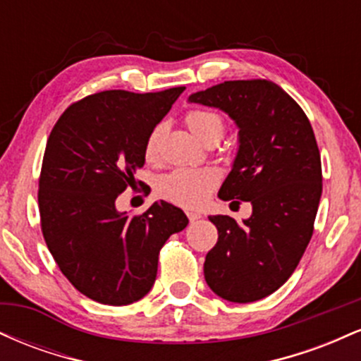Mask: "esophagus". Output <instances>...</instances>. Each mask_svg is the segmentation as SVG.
<instances>
[{"label":"esophagus","mask_w":361,"mask_h":361,"mask_svg":"<svg viewBox=\"0 0 361 361\" xmlns=\"http://www.w3.org/2000/svg\"><path fill=\"white\" fill-rule=\"evenodd\" d=\"M186 215H188V219H190V222H197L198 221V219H200L202 217V215L200 214H195V212H188V214H186Z\"/></svg>","instance_id":"1"}]
</instances>
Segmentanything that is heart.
<instances>
[{
	"label": "heart",
	"instance_id": "obj_1",
	"mask_svg": "<svg viewBox=\"0 0 361 361\" xmlns=\"http://www.w3.org/2000/svg\"><path fill=\"white\" fill-rule=\"evenodd\" d=\"M186 127L204 144L217 142L222 137L226 122L217 111L192 110L185 117ZM164 134L163 123H157L149 130L144 142V156L147 161H156L159 157L161 139ZM219 173L214 168L202 169H176L164 176L159 183V193L173 204L185 209H200L209 200L212 190L217 186Z\"/></svg>",
	"mask_w": 361,
	"mask_h": 361
}]
</instances>
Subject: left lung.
Wrapping results in <instances>:
<instances>
[{
    "label": "left lung",
    "mask_w": 361,
    "mask_h": 361,
    "mask_svg": "<svg viewBox=\"0 0 361 361\" xmlns=\"http://www.w3.org/2000/svg\"><path fill=\"white\" fill-rule=\"evenodd\" d=\"M188 102L226 111L238 126V154L219 198L252 207L243 224L209 217L219 239L207 252L205 281L229 302L264 299L290 279L312 238L322 193L314 130L297 102L267 80L224 81Z\"/></svg>",
    "instance_id": "8db88e82"
}]
</instances>
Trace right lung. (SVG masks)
I'll use <instances>...</instances> for the list:
<instances>
[{
	"mask_svg": "<svg viewBox=\"0 0 361 361\" xmlns=\"http://www.w3.org/2000/svg\"><path fill=\"white\" fill-rule=\"evenodd\" d=\"M183 91L90 94L73 103L49 135L39 180L42 234L66 279L91 300L127 305L142 299L154 285L161 247L188 226L183 210L164 200L142 215L115 207L144 166L149 130Z\"/></svg>",
	"mask_w": 361,
	"mask_h": 361,
	"instance_id": "add662e5",
	"label": "right lung"
}]
</instances>
